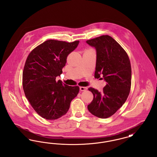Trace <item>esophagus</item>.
Instances as JSON below:
<instances>
[{"instance_id": "34e87169", "label": "esophagus", "mask_w": 157, "mask_h": 157, "mask_svg": "<svg viewBox=\"0 0 157 157\" xmlns=\"http://www.w3.org/2000/svg\"><path fill=\"white\" fill-rule=\"evenodd\" d=\"M79 90H80L81 91H85V90H87V88H86V87H83V86H81V87L79 88Z\"/></svg>"}]
</instances>
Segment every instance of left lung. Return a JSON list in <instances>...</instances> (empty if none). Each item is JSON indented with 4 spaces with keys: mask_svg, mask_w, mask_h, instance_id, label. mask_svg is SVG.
<instances>
[{
    "mask_svg": "<svg viewBox=\"0 0 157 157\" xmlns=\"http://www.w3.org/2000/svg\"><path fill=\"white\" fill-rule=\"evenodd\" d=\"M97 52L95 78L102 75L106 85L101 92L93 88L88 90L94 95L88 109L92 115L107 118L125 102L131 85V67L125 50L112 37L102 35L86 40Z\"/></svg>",
    "mask_w": 157,
    "mask_h": 157,
    "instance_id": "8db88e82",
    "label": "left lung"
}]
</instances>
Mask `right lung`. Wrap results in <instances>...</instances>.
Instances as JSON below:
<instances>
[{
  "label": "right lung",
  "mask_w": 157,
  "mask_h": 157,
  "mask_svg": "<svg viewBox=\"0 0 157 157\" xmlns=\"http://www.w3.org/2000/svg\"><path fill=\"white\" fill-rule=\"evenodd\" d=\"M79 43V40L69 43L48 40L27 58L23 71V89L32 108L43 118L56 120L65 115L79 93V86L56 81V77L62 73L67 55Z\"/></svg>",
  "instance_id": "add662e5"
}]
</instances>
